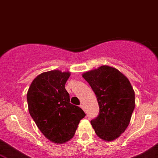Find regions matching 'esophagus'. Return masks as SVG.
Here are the masks:
<instances>
[{
	"label": "esophagus",
	"instance_id": "34e87169",
	"mask_svg": "<svg viewBox=\"0 0 158 158\" xmlns=\"http://www.w3.org/2000/svg\"><path fill=\"white\" fill-rule=\"evenodd\" d=\"M80 108H82V109L85 110V107H84V105H83V104H81L80 105Z\"/></svg>",
	"mask_w": 158,
	"mask_h": 158
}]
</instances>
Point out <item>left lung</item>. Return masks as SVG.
I'll return each instance as SVG.
<instances>
[{
  "label": "left lung",
  "instance_id": "obj_1",
  "mask_svg": "<svg viewBox=\"0 0 158 158\" xmlns=\"http://www.w3.org/2000/svg\"><path fill=\"white\" fill-rule=\"evenodd\" d=\"M96 94L99 106L97 118L90 121L99 138H118L129 124L135 107V91L129 80L117 69L102 65L82 74Z\"/></svg>",
  "mask_w": 158,
  "mask_h": 158
}]
</instances>
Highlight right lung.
<instances>
[{
	"label": "right lung",
	"instance_id": "right-lung-1",
	"mask_svg": "<svg viewBox=\"0 0 158 158\" xmlns=\"http://www.w3.org/2000/svg\"><path fill=\"white\" fill-rule=\"evenodd\" d=\"M70 72L50 70L32 81L27 94L30 116L46 138L62 144L75 135L78 125L86 114L70 102L64 88Z\"/></svg>",
	"mask_w": 158,
	"mask_h": 158
}]
</instances>
